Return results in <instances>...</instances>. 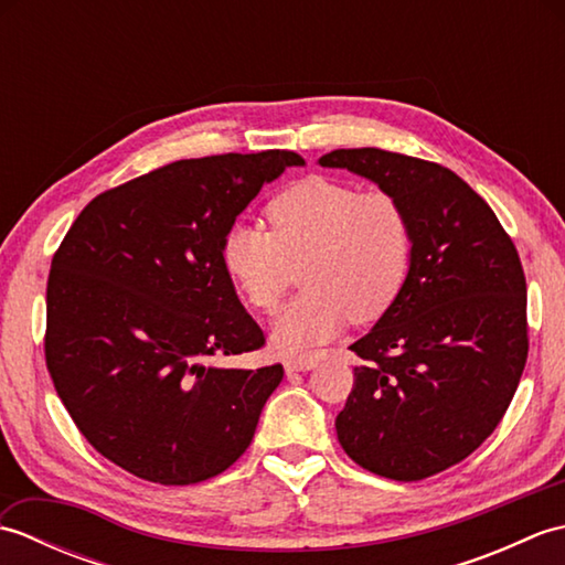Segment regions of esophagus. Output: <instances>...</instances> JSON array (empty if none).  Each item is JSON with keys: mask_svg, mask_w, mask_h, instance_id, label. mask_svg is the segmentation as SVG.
<instances>
[{"mask_svg": "<svg viewBox=\"0 0 565 565\" xmlns=\"http://www.w3.org/2000/svg\"><path fill=\"white\" fill-rule=\"evenodd\" d=\"M316 364H318L316 356H298V359H289V362L284 364V369H286V374H296V371L316 369Z\"/></svg>", "mask_w": 565, "mask_h": 565, "instance_id": "34e87169", "label": "esophagus"}]
</instances>
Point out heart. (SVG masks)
I'll use <instances>...</instances> for the list:
<instances>
[{"mask_svg":"<svg viewBox=\"0 0 565 565\" xmlns=\"http://www.w3.org/2000/svg\"><path fill=\"white\" fill-rule=\"evenodd\" d=\"M271 231L235 223L221 243L225 274L245 301L271 313L301 264L306 289L274 320L271 342L301 354L328 342L350 316L379 318L401 294L413 262V225L388 189H359L310 174L267 203Z\"/></svg>","mask_w":565,"mask_h":565,"instance_id":"1","label":"heart"}]
</instances>
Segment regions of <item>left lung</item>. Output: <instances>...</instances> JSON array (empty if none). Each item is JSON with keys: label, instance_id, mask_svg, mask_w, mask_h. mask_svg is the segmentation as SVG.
<instances>
[{"label": "left lung", "instance_id": "left-lung-1", "mask_svg": "<svg viewBox=\"0 0 565 565\" xmlns=\"http://www.w3.org/2000/svg\"><path fill=\"white\" fill-rule=\"evenodd\" d=\"M318 162L393 191L411 215V271L350 347L362 366L334 427L366 471L423 481L481 447L518 391L530 352L522 262L493 209L447 167L379 148Z\"/></svg>", "mask_w": 565, "mask_h": 565}]
</instances>
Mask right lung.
I'll list each match as a JSON object with an SVG mask.
<instances>
[{
	"mask_svg": "<svg viewBox=\"0 0 565 565\" xmlns=\"http://www.w3.org/2000/svg\"><path fill=\"white\" fill-rule=\"evenodd\" d=\"M291 150L179 160L92 199L47 276L45 364L77 429L142 481L191 486L249 447L284 366L221 262L227 227Z\"/></svg>",
	"mask_w": 565,
	"mask_h": 565,
	"instance_id": "add662e5",
	"label": "right lung"
}]
</instances>
